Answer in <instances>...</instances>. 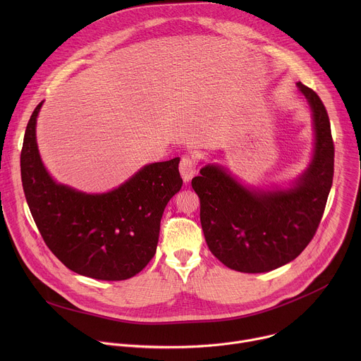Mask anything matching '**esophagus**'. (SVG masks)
Listing matches in <instances>:
<instances>
[{
    "label": "esophagus",
    "mask_w": 361,
    "mask_h": 361,
    "mask_svg": "<svg viewBox=\"0 0 361 361\" xmlns=\"http://www.w3.org/2000/svg\"><path fill=\"white\" fill-rule=\"evenodd\" d=\"M178 170H180V174H181V177H183V180L185 183H188L197 174V171H198L197 163L191 157H183L181 161H180Z\"/></svg>",
    "instance_id": "obj_1"
}]
</instances>
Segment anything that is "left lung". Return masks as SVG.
Instances as JSON below:
<instances>
[{
	"instance_id": "left-lung-1",
	"label": "left lung",
	"mask_w": 361,
	"mask_h": 361,
	"mask_svg": "<svg viewBox=\"0 0 361 361\" xmlns=\"http://www.w3.org/2000/svg\"><path fill=\"white\" fill-rule=\"evenodd\" d=\"M313 111L314 157L295 187L251 191L219 166H205L191 185L200 198V221L207 245L228 269L271 271L293 262L322 221L334 174V142L320 97L297 82Z\"/></svg>"
}]
</instances>
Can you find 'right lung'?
Returning a JSON list of instances; mask_svg holds the SVG:
<instances>
[{
    "label": "right lung",
    "instance_id": "obj_1",
    "mask_svg": "<svg viewBox=\"0 0 361 361\" xmlns=\"http://www.w3.org/2000/svg\"><path fill=\"white\" fill-rule=\"evenodd\" d=\"M41 106L27 124L21 180L44 243L77 274L107 281L135 276L156 254L164 209L183 185L180 159L145 166L106 194L75 191L57 184L41 163L35 141Z\"/></svg>",
    "mask_w": 361,
    "mask_h": 361
}]
</instances>
